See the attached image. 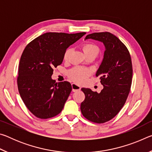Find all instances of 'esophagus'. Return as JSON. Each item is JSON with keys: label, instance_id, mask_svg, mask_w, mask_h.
Segmentation results:
<instances>
[{"label": "esophagus", "instance_id": "obj_1", "mask_svg": "<svg viewBox=\"0 0 152 152\" xmlns=\"http://www.w3.org/2000/svg\"><path fill=\"white\" fill-rule=\"evenodd\" d=\"M72 91L73 92H77V91H79L81 89L80 86L78 84H76L75 83H72Z\"/></svg>", "mask_w": 152, "mask_h": 152}]
</instances>
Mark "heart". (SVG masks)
Instances as JSON below:
<instances>
[{
  "mask_svg": "<svg viewBox=\"0 0 152 152\" xmlns=\"http://www.w3.org/2000/svg\"><path fill=\"white\" fill-rule=\"evenodd\" d=\"M82 49L85 55L90 54V53H95V54L97 55L99 51V49L98 48V46L91 43H84L82 45ZM72 51V48H68L66 50L64 54V60H68ZM91 73V71L88 69L76 67V68H72L68 72V75L69 77L72 80H73L74 81L78 82V83H82V82L85 81V80L88 78Z\"/></svg>",
  "mask_w": 152,
  "mask_h": 152,
  "instance_id": "obj_1",
  "label": "heart"
}]
</instances>
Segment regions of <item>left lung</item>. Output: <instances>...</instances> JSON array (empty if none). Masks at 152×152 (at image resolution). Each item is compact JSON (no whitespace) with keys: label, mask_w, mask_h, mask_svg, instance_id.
<instances>
[{"label":"left lung","mask_w":152,"mask_h":152,"mask_svg":"<svg viewBox=\"0 0 152 152\" xmlns=\"http://www.w3.org/2000/svg\"><path fill=\"white\" fill-rule=\"evenodd\" d=\"M102 42L104 58L96 76H101L103 89L100 93L82 88L85 99L80 105L83 116L96 123L112 119L125 104L132 82L133 68L130 53L119 38L109 32L94 33L86 36Z\"/></svg>","instance_id":"8db88e82"}]
</instances>
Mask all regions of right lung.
<instances>
[{"mask_svg": "<svg viewBox=\"0 0 152 152\" xmlns=\"http://www.w3.org/2000/svg\"><path fill=\"white\" fill-rule=\"evenodd\" d=\"M85 34L45 33L25 47L19 61L17 85L25 106L35 117L49 119L62 110L72 86L67 81L52 80L53 68L62 63L67 48Z\"/></svg>", "mask_w": 152, "mask_h": 152, "instance_id": "obj_1", "label": "right lung"}]
</instances>
